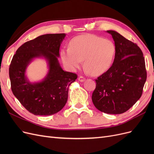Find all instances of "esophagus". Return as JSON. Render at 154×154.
I'll return each mask as SVG.
<instances>
[{
  "label": "esophagus",
  "instance_id": "34e87169",
  "mask_svg": "<svg viewBox=\"0 0 154 154\" xmlns=\"http://www.w3.org/2000/svg\"><path fill=\"white\" fill-rule=\"evenodd\" d=\"M78 80L80 81V82H84L85 80V78L84 77L80 76L78 77Z\"/></svg>",
  "mask_w": 154,
  "mask_h": 154
}]
</instances>
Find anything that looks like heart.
Returning a JSON list of instances; mask_svg holds the SVG:
<instances>
[{"label":"heart","instance_id":"b5f03b06","mask_svg":"<svg viewBox=\"0 0 154 154\" xmlns=\"http://www.w3.org/2000/svg\"><path fill=\"white\" fill-rule=\"evenodd\" d=\"M115 53L116 46L112 41L87 34L72 39L69 48L61 50L60 57L65 67L71 71L80 67L84 60L87 71L97 76L110 69Z\"/></svg>","mask_w":154,"mask_h":154}]
</instances>
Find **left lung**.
Returning <instances> with one entry per match:
<instances>
[{
  "label": "left lung",
  "instance_id": "1",
  "mask_svg": "<svg viewBox=\"0 0 154 154\" xmlns=\"http://www.w3.org/2000/svg\"><path fill=\"white\" fill-rule=\"evenodd\" d=\"M116 46L114 62L96 80L92 95L95 107L103 112H125L140 98L146 80L145 62L141 49L115 31H107Z\"/></svg>",
  "mask_w": 154,
  "mask_h": 154
}]
</instances>
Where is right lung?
Here are the masks:
<instances>
[{
  "label": "right lung",
  "mask_w": 154,
  "mask_h": 154,
  "mask_svg": "<svg viewBox=\"0 0 154 154\" xmlns=\"http://www.w3.org/2000/svg\"><path fill=\"white\" fill-rule=\"evenodd\" d=\"M65 33L46 34L26 42L18 48L9 69L11 91L20 103L36 116L57 113L66 105L69 87L77 79L75 73L64 71L58 60ZM44 57L49 71L40 82L30 83L25 76L26 67L34 58Z\"/></svg>",
  "instance_id": "right-lung-1"
}]
</instances>
